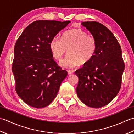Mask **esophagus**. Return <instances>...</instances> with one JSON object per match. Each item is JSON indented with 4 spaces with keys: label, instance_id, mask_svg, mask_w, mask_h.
Here are the masks:
<instances>
[{
    "label": "esophagus",
    "instance_id": "1",
    "mask_svg": "<svg viewBox=\"0 0 134 134\" xmlns=\"http://www.w3.org/2000/svg\"><path fill=\"white\" fill-rule=\"evenodd\" d=\"M73 73V71H71V70H68V75H71V74H72Z\"/></svg>",
    "mask_w": 134,
    "mask_h": 134
}]
</instances>
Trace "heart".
<instances>
[{"instance_id": "b5f03b06", "label": "heart", "mask_w": 134, "mask_h": 134, "mask_svg": "<svg viewBox=\"0 0 134 134\" xmlns=\"http://www.w3.org/2000/svg\"><path fill=\"white\" fill-rule=\"evenodd\" d=\"M54 58L60 61L68 50V55L61 66L72 69L80 64L84 65L94 58L97 50V41L81 28H75L64 33L62 38L55 36L50 43Z\"/></svg>"}]
</instances>
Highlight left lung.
<instances>
[{
  "instance_id": "1",
  "label": "left lung",
  "mask_w": 134,
  "mask_h": 134,
  "mask_svg": "<svg viewBox=\"0 0 134 134\" xmlns=\"http://www.w3.org/2000/svg\"><path fill=\"white\" fill-rule=\"evenodd\" d=\"M97 41L94 58L75 72L79 77L76 92L81 101L99 108L112 100L121 85L125 65L120 45L110 30L95 21L83 22Z\"/></svg>"
}]
</instances>
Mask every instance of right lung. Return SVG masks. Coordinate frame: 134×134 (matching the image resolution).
<instances>
[{
    "mask_svg": "<svg viewBox=\"0 0 134 134\" xmlns=\"http://www.w3.org/2000/svg\"><path fill=\"white\" fill-rule=\"evenodd\" d=\"M70 21L37 20L26 27L14 48L15 90L27 105L43 108L55 99L68 75L53 59L50 43Z\"/></svg>",
    "mask_w": 134,
    "mask_h": 134,
    "instance_id": "1",
    "label": "right lung"
}]
</instances>
